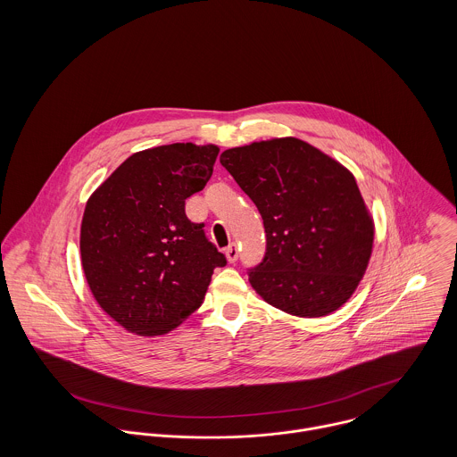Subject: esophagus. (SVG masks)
<instances>
[{"instance_id":"esophagus-1","label":"esophagus","mask_w":457,"mask_h":457,"mask_svg":"<svg viewBox=\"0 0 457 457\" xmlns=\"http://www.w3.org/2000/svg\"><path fill=\"white\" fill-rule=\"evenodd\" d=\"M225 257H227V261L230 262V263H234V262H237V259H239V250H237V246L234 243L225 250Z\"/></svg>"}]
</instances>
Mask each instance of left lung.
Here are the masks:
<instances>
[{
    "label": "left lung",
    "instance_id": "left-lung-1",
    "mask_svg": "<svg viewBox=\"0 0 457 457\" xmlns=\"http://www.w3.org/2000/svg\"><path fill=\"white\" fill-rule=\"evenodd\" d=\"M220 163L263 220L267 250L250 270L253 290L294 317L339 310L359 287L375 239L352 172L295 137L227 149Z\"/></svg>",
    "mask_w": 457,
    "mask_h": 457
}]
</instances>
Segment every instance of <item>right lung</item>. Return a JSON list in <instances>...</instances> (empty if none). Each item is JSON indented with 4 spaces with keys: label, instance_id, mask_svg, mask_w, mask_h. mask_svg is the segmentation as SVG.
Segmentation results:
<instances>
[{
    "label": "right lung",
    "instance_id": "right-lung-1",
    "mask_svg": "<svg viewBox=\"0 0 457 457\" xmlns=\"http://www.w3.org/2000/svg\"><path fill=\"white\" fill-rule=\"evenodd\" d=\"M220 147L176 142L127 158L86 202L80 262L100 308L138 336H162L202 304L227 259L185 214Z\"/></svg>",
    "mask_w": 457,
    "mask_h": 457
}]
</instances>
